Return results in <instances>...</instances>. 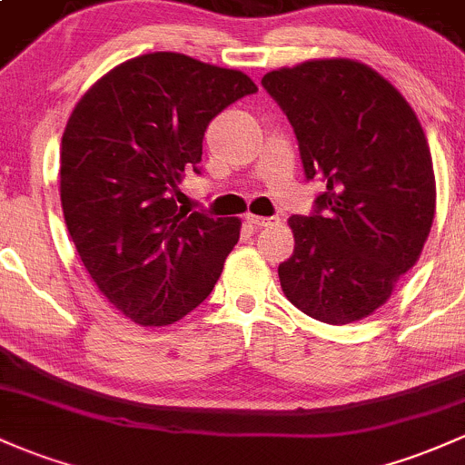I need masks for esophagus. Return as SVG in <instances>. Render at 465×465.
Returning <instances> with one entry per match:
<instances>
[{
    "label": "esophagus",
    "instance_id": "esophagus-1",
    "mask_svg": "<svg viewBox=\"0 0 465 465\" xmlns=\"http://www.w3.org/2000/svg\"><path fill=\"white\" fill-rule=\"evenodd\" d=\"M246 222L254 228H271V226H277L279 219L277 217H257V214H246Z\"/></svg>",
    "mask_w": 465,
    "mask_h": 465
}]
</instances>
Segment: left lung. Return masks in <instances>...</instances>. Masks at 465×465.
I'll return each mask as SVG.
<instances>
[{"mask_svg": "<svg viewBox=\"0 0 465 465\" xmlns=\"http://www.w3.org/2000/svg\"><path fill=\"white\" fill-rule=\"evenodd\" d=\"M286 113L306 177L326 182L311 217L292 214L282 291L317 322L343 326L391 299L430 234L437 183L426 133L374 68L311 59L263 74Z\"/></svg>", "mask_w": 465, "mask_h": 465, "instance_id": "8db88e82", "label": "left lung"}]
</instances>
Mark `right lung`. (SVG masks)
<instances>
[{"mask_svg": "<svg viewBox=\"0 0 465 465\" xmlns=\"http://www.w3.org/2000/svg\"><path fill=\"white\" fill-rule=\"evenodd\" d=\"M257 93L248 74L182 53L139 54L74 104L62 137L66 228L99 292L139 326H168L211 294L242 219L177 206L208 124Z\"/></svg>", "mask_w": 465, "mask_h": 465, "instance_id": "1", "label": "right lung"}]
</instances>
